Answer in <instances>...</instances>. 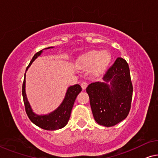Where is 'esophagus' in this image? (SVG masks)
Masks as SVG:
<instances>
[{
  "label": "esophagus",
  "mask_w": 158,
  "mask_h": 158,
  "mask_svg": "<svg viewBox=\"0 0 158 158\" xmlns=\"http://www.w3.org/2000/svg\"><path fill=\"white\" fill-rule=\"evenodd\" d=\"M87 85H88V84H87L86 81H83V82H82V83L81 84V86L82 89H83V90L86 89V87H87Z\"/></svg>",
  "instance_id": "esophagus-1"
}]
</instances>
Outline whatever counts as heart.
<instances>
[{"label": "heart", "mask_w": 158, "mask_h": 158, "mask_svg": "<svg viewBox=\"0 0 158 158\" xmlns=\"http://www.w3.org/2000/svg\"><path fill=\"white\" fill-rule=\"evenodd\" d=\"M111 61V54L107 51H91L81 57L79 66L90 69L94 66V73L98 74L106 69Z\"/></svg>", "instance_id": "obj_1"}]
</instances>
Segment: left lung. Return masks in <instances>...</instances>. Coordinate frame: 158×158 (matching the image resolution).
I'll use <instances>...</instances> for the list:
<instances>
[{
    "mask_svg": "<svg viewBox=\"0 0 158 158\" xmlns=\"http://www.w3.org/2000/svg\"><path fill=\"white\" fill-rule=\"evenodd\" d=\"M102 80L90 84L86 92L94 119L110 127L126 118L131 107L133 86L126 60L118 57Z\"/></svg>",
    "mask_w": 158,
    "mask_h": 158,
    "instance_id": "left-lung-1",
    "label": "left lung"
}]
</instances>
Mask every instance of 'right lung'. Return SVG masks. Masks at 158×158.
<instances>
[{"mask_svg": "<svg viewBox=\"0 0 158 158\" xmlns=\"http://www.w3.org/2000/svg\"><path fill=\"white\" fill-rule=\"evenodd\" d=\"M53 48L54 47L46 48H44L42 51L35 54L28 67H27L26 72L35 60L42 54L44 50ZM26 72L24 74V79L23 85H22V96H23L24 99L25 110H26V112L30 120L35 125L45 130L53 131V130L63 128L64 127L66 126V124L69 121L72 107L74 106L77 96L81 91V87L80 86L79 84H75L73 86H69L67 89L65 96H64L63 101L56 110L46 114H38L33 111V109L30 106V103L27 96Z\"/></svg>", "mask_w": 158, "mask_h": 158, "instance_id": "1", "label": "right lung"}]
</instances>
